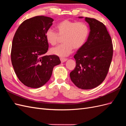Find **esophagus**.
<instances>
[{"label":"esophagus","instance_id":"34e87169","mask_svg":"<svg viewBox=\"0 0 126 126\" xmlns=\"http://www.w3.org/2000/svg\"><path fill=\"white\" fill-rule=\"evenodd\" d=\"M60 60L61 62L63 63L64 62H65V61L67 60V59H65V58H60Z\"/></svg>","mask_w":126,"mask_h":126}]
</instances>
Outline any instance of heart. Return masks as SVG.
<instances>
[{"instance_id": "heart-1", "label": "heart", "mask_w": 126, "mask_h": 126, "mask_svg": "<svg viewBox=\"0 0 126 126\" xmlns=\"http://www.w3.org/2000/svg\"><path fill=\"white\" fill-rule=\"evenodd\" d=\"M56 27L58 32L52 29H48L45 33V37L50 45L55 46L60 38L63 37V43L50 50L52 54L61 57L68 56L73 48H81L86 43L89 34L88 26L82 22L64 20L58 23Z\"/></svg>"}]
</instances>
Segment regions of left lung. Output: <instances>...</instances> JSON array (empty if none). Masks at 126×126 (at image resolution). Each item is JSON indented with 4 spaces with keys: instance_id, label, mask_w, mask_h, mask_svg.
I'll return each instance as SVG.
<instances>
[{
    "instance_id": "obj_1",
    "label": "left lung",
    "mask_w": 126,
    "mask_h": 126,
    "mask_svg": "<svg viewBox=\"0 0 126 126\" xmlns=\"http://www.w3.org/2000/svg\"><path fill=\"white\" fill-rule=\"evenodd\" d=\"M85 21L89 24L91 31L85 45L74 55L76 65L70 76L78 88L91 89L105 80L113 49L111 38L105 25L95 18L86 17Z\"/></svg>"
}]
</instances>
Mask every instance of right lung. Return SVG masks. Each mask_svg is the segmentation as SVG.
Segmentation results:
<instances>
[{
  "mask_svg": "<svg viewBox=\"0 0 126 126\" xmlns=\"http://www.w3.org/2000/svg\"><path fill=\"white\" fill-rule=\"evenodd\" d=\"M54 20L45 16L27 19L21 24L12 41L11 61L20 81L37 88L49 80L53 67L61 63L55 55H46L49 47L45 37Z\"/></svg>",
  "mask_w": 126,
  "mask_h": 126,
  "instance_id": "1",
  "label": "right lung"
}]
</instances>
